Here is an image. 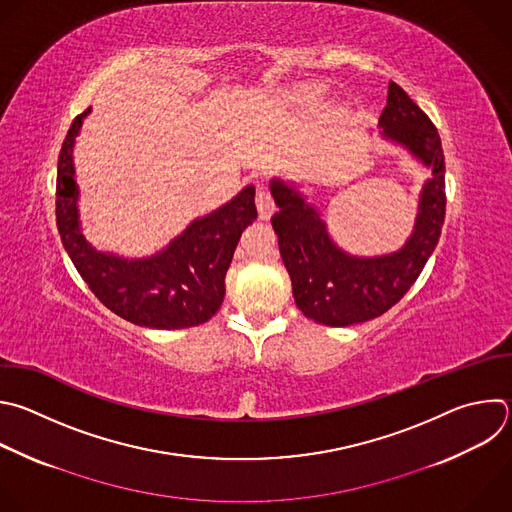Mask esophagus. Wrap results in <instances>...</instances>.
I'll list each match as a JSON object with an SVG mask.
<instances>
[{"label": "esophagus", "instance_id": "1", "mask_svg": "<svg viewBox=\"0 0 512 512\" xmlns=\"http://www.w3.org/2000/svg\"><path fill=\"white\" fill-rule=\"evenodd\" d=\"M255 203H257V211H259V219L267 221L273 213H275V201L269 193V189L265 185L257 187V195H255Z\"/></svg>", "mask_w": 512, "mask_h": 512}]
</instances>
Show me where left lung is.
I'll return each mask as SVG.
<instances>
[{
  "mask_svg": "<svg viewBox=\"0 0 512 512\" xmlns=\"http://www.w3.org/2000/svg\"><path fill=\"white\" fill-rule=\"evenodd\" d=\"M380 126L386 138L406 146L432 170L420 195L414 233L398 253L372 259L344 253L329 239L319 213L293 187L281 181L271 183V195L279 207L271 225L291 277L295 303L307 319L321 325L346 327L394 307L422 273L442 233L446 166L436 126L396 82L388 86Z\"/></svg>",
  "mask_w": 512,
  "mask_h": 512,
  "instance_id": "left-lung-1",
  "label": "left lung"
}]
</instances>
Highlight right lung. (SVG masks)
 Segmentation results:
<instances>
[{"label": "right lung", "mask_w": 512, "mask_h": 512, "mask_svg": "<svg viewBox=\"0 0 512 512\" xmlns=\"http://www.w3.org/2000/svg\"><path fill=\"white\" fill-rule=\"evenodd\" d=\"M90 108L78 114L62 142L56 179V225L74 267L90 291L122 319L152 329H183L209 321L225 297V275L241 233L257 219L255 189L193 221L181 237L148 259H122L90 247L78 223L74 138Z\"/></svg>", "instance_id": "obj_1"}]
</instances>
